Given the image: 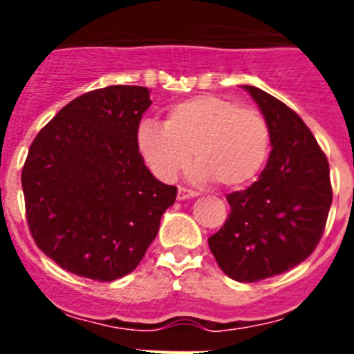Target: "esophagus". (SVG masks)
<instances>
[{"instance_id": "obj_1", "label": "esophagus", "mask_w": 354, "mask_h": 354, "mask_svg": "<svg viewBox=\"0 0 354 354\" xmlns=\"http://www.w3.org/2000/svg\"><path fill=\"white\" fill-rule=\"evenodd\" d=\"M198 193L193 192V189H189V187H184V186H179V192H177V198L179 200H186V198H193V196H196Z\"/></svg>"}]
</instances>
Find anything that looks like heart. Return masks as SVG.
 Masks as SVG:
<instances>
[{
    "mask_svg": "<svg viewBox=\"0 0 354 354\" xmlns=\"http://www.w3.org/2000/svg\"><path fill=\"white\" fill-rule=\"evenodd\" d=\"M270 145V126L259 109L212 93L177 102L168 109L165 126L145 120L136 133L140 156L158 179H175L193 156V177L221 187L255 179Z\"/></svg>",
    "mask_w": 354,
    "mask_h": 354,
    "instance_id": "1",
    "label": "heart"
}]
</instances>
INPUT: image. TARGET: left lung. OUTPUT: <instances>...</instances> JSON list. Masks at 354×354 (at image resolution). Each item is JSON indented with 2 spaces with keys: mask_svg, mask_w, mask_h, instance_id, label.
<instances>
[{
  "mask_svg": "<svg viewBox=\"0 0 354 354\" xmlns=\"http://www.w3.org/2000/svg\"><path fill=\"white\" fill-rule=\"evenodd\" d=\"M245 90L268 120L273 149L259 180L227 195L230 212L209 248L227 277L250 283L310 257L333 192L326 156L299 115L264 90Z\"/></svg>",
  "mask_w": 354,
  "mask_h": 354,
  "instance_id": "left-lung-1",
  "label": "left lung"
}]
</instances>
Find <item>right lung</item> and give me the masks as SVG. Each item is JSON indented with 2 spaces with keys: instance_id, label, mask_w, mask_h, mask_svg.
I'll list each match as a JSON object with an SVG mask.
<instances>
[{
  "instance_id": "obj_1",
  "label": "right lung",
  "mask_w": 354,
  "mask_h": 354,
  "mask_svg": "<svg viewBox=\"0 0 354 354\" xmlns=\"http://www.w3.org/2000/svg\"><path fill=\"white\" fill-rule=\"evenodd\" d=\"M150 90L111 84L76 97L39 131L24 161L26 220L56 264L113 282L140 264L177 187L150 174L136 147Z\"/></svg>"
}]
</instances>
